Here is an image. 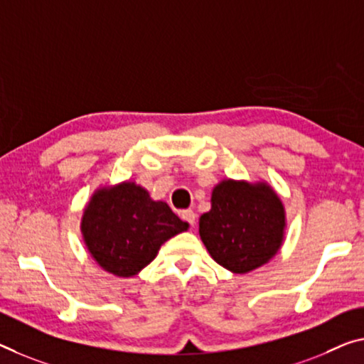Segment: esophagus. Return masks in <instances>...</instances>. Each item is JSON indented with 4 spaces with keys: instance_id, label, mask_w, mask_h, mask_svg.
<instances>
[{
    "instance_id": "esophagus-1",
    "label": "esophagus",
    "mask_w": 364,
    "mask_h": 364,
    "mask_svg": "<svg viewBox=\"0 0 364 364\" xmlns=\"http://www.w3.org/2000/svg\"><path fill=\"white\" fill-rule=\"evenodd\" d=\"M181 218L183 221H187L190 226H195V220H197V215H195L192 210H183L181 213Z\"/></svg>"
}]
</instances>
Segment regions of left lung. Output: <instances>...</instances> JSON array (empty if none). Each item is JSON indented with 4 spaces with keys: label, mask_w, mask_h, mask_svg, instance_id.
Masks as SVG:
<instances>
[{
    "label": "left lung",
    "mask_w": 364,
    "mask_h": 364,
    "mask_svg": "<svg viewBox=\"0 0 364 364\" xmlns=\"http://www.w3.org/2000/svg\"><path fill=\"white\" fill-rule=\"evenodd\" d=\"M200 237L216 264L232 273L265 265L282 247L287 213L267 182L226 178L211 192V210L200 216Z\"/></svg>",
    "instance_id": "8db88e82"
}]
</instances>
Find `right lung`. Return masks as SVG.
I'll return each instance as SVG.
<instances>
[{"mask_svg":"<svg viewBox=\"0 0 364 364\" xmlns=\"http://www.w3.org/2000/svg\"><path fill=\"white\" fill-rule=\"evenodd\" d=\"M188 229L166 201H156L135 182L97 188L87 201L81 234L100 268L135 277L154 260L166 240Z\"/></svg>","mask_w":364,"mask_h":364,"instance_id":"obj_1","label":"right lung"}]
</instances>
